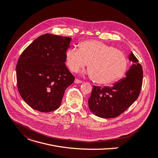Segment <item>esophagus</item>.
<instances>
[{
	"instance_id": "34e87169",
	"label": "esophagus",
	"mask_w": 158,
	"mask_h": 158,
	"mask_svg": "<svg viewBox=\"0 0 158 158\" xmlns=\"http://www.w3.org/2000/svg\"><path fill=\"white\" fill-rule=\"evenodd\" d=\"M74 82H75L76 84H80V83H82V81H80V80L77 79H76L75 81H74Z\"/></svg>"
}]
</instances>
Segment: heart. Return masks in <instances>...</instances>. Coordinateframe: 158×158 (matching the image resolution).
Here are the masks:
<instances>
[{
  "instance_id": "1",
  "label": "heart",
  "mask_w": 158,
  "mask_h": 158,
  "mask_svg": "<svg viewBox=\"0 0 158 158\" xmlns=\"http://www.w3.org/2000/svg\"><path fill=\"white\" fill-rule=\"evenodd\" d=\"M69 70L77 73L88 63L87 74L95 82L108 84L120 79L125 74L128 60L120 50L96 40L82 42L79 49L72 47L65 53Z\"/></svg>"
}]
</instances>
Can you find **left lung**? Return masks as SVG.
<instances>
[{
    "label": "left lung",
    "instance_id": "left-lung-1",
    "mask_svg": "<svg viewBox=\"0 0 158 158\" xmlns=\"http://www.w3.org/2000/svg\"><path fill=\"white\" fill-rule=\"evenodd\" d=\"M128 60L132 64L127 72L125 77L113 84L111 87L93 85L88 104L91 111L97 117L115 118L132 105L139 97L142 84V67L132 52Z\"/></svg>",
    "mask_w": 158,
    "mask_h": 158
}]
</instances>
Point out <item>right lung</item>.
I'll use <instances>...</instances> for the list:
<instances>
[{
  "mask_svg": "<svg viewBox=\"0 0 158 158\" xmlns=\"http://www.w3.org/2000/svg\"><path fill=\"white\" fill-rule=\"evenodd\" d=\"M71 38L51 34L35 39L22 53L16 66L18 88L33 109L50 112L59 108L74 76L65 66Z\"/></svg>",
  "mask_w": 158,
  "mask_h": 158,
  "instance_id": "obj_1",
  "label": "right lung"
}]
</instances>
